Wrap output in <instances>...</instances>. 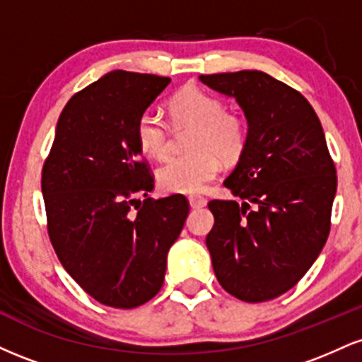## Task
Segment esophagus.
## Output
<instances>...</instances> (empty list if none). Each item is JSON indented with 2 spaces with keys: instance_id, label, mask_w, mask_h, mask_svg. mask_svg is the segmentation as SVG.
I'll return each instance as SVG.
<instances>
[{
  "instance_id": "esophagus-1",
  "label": "esophagus",
  "mask_w": 362,
  "mask_h": 362,
  "mask_svg": "<svg viewBox=\"0 0 362 362\" xmlns=\"http://www.w3.org/2000/svg\"><path fill=\"white\" fill-rule=\"evenodd\" d=\"M189 204L192 209H199V207H204L207 204V201L204 197H201V195H190Z\"/></svg>"
}]
</instances>
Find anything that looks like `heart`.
Masks as SVG:
<instances>
[{
  "instance_id": "b5f03b06",
  "label": "heart",
  "mask_w": 362,
  "mask_h": 362,
  "mask_svg": "<svg viewBox=\"0 0 362 362\" xmlns=\"http://www.w3.org/2000/svg\"><path fill=\"white\" fill-rule=\"evenodd\" d=\"M173 117L182 126L195 127L189 143L190 155L173 156L156 172L158 185L165 192L197 194L218 177L224 163L238 160L247 144V124L242 117L228 114L221 100L197 86H187L170 102ZM136 141L144 155L163 158L168 153V126L160 110L141 112L136 120Z\"/></svg>"
}]
</instances>
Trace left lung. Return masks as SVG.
I'll list each match as a JSON object with an SVG mask.
<instances>
[{
	"mask_svg": "<svg viewBox=\"0 0 362 362\" xmlns=\"http://www.w3.org/2000/svg\"><path fill=\"white\" fill-rule=\"evenodd\" d=\"M233 97L247 119V144L224 187L236 201H211L206 238L224 291L247 303L269 301L298 284L330 233L335 165L310 102L262 71L201 74Z\"/></svg>",
	"mask_w": 362,
	"mask_h": 362,
	"instance_id": "8db88e82",
	"label": "left lung"
}]
</instances>
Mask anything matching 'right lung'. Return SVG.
Instances as JSON below:
<instances>
[{
  "mask_svg": "<svg viewBox=\"0 0 362 362\" xmlns=\"http://www.w3.org/2000/svg\"><path fill=\"white\" fill-rule=\"evenodd\" d=\"M168 83L115 69L78 91L61 112L42 168L57 259L91 298L114 308H136L156 296L189 214L180 194L136 199L153 190L136 120Z\"/></svg>",
  "mask_w": 362,
  "mask_h": 362,
  "instance_id": "1",
  "label": "right lung"
}]
</instances>
